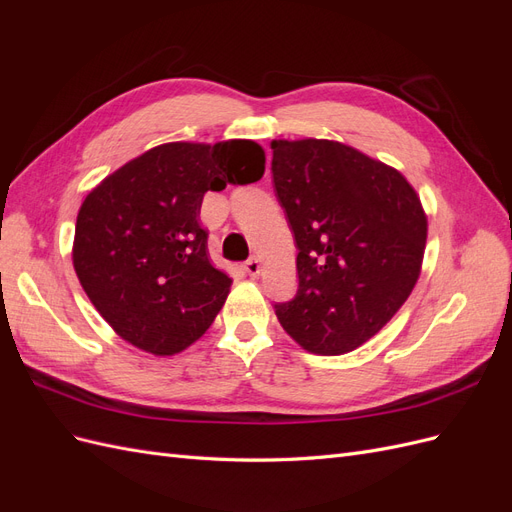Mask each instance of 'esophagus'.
<instances>
[{"label": "esophagus", "mask_w": 512, "mask_h": 512, "mask_svg": "<svg viewBox=\"0 0 512 512\" xmlns=\"http://www.w3.org/2000/svg\"><path fill=\"white\" fill-rule=\"evenodd\" d=\"M245 271L250 273L252 277H258L260 275V260L258 258H250L245 262Z\"/></svg>", "instance_id": "esophagus-1"}]
</instances>
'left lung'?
<instances>
[{
    "label": "left lung",
    "mask_w": 512,
    "mask_h": 512,
    "mask_svg": "<svg viewBox=\"0 0 512 512\" xmlns=\"http://www.w3.org/2000/svg\"><path fill=\"white\" fill-rule=\"evenodd\" d=\"M271 149L275 196L299 250L297 294L275 316L307 352H350L397 314L421 275V198L399 170L344 143L303 138Z\"/></svg>",
    "instance_id": "obj_1"
}]
</instances>
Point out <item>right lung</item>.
Returning a JSON list of instances; mask_svg holds the SVG:
<instances>
[{"mask_svg": "<svg viewBox=\"0 0 512 512\" xmlns=\"http://www.w3.org/2000/svg\"><path fill=\"white\" fill-rule=\"evenodd\" d=\"M265 175L254 141L166 143L87 194L72 262L100 316L132 346L170 356L194 344L222 309L230 277L209 260L203 196Z\"/></svg>", "mask_w": 512, "mask_h": 512, "instance_id": "obj_1", "label": "right lung"}]
</instances>
